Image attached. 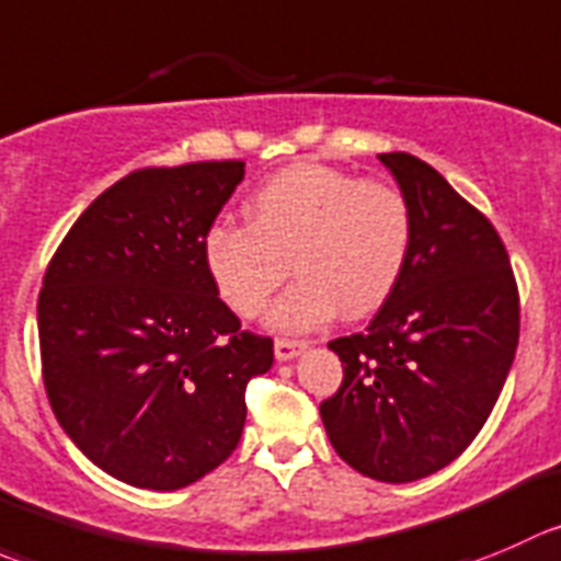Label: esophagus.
<instances>
[{"mask_svg": "<svg viewBox=\"0 0 561 561\" xmlns=\"http://www.w3.org/2000/svg\"><path fill=\"white\" fill-rule=\"evenodd\" d=\"M307 347V342L304 340H287V336H279V340L274 342V353L279 362H290V358H296L298 353Z\"/></svg>", "mask_w": 561, "mask_h": 561, "instance_id": "obj_1", "label": "esophagus"}]
</instances>
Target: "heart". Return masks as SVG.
Wrapping results in <instances>:
<instances>
[{"label": "heart", "mask_w": 561, "mask_h": 561, "mask_svg": "<svg viewBox=\"0 0 561 561\" xmlns=\"http://www.w3.org/2000/svg\"><path fill=\"white\" fill-rule=\"evenodd\" d=\"M247 225L208 227L205 268L219 296L254 318L293 265L298 282L268 314L285 331L323 325L340 307L345 318L383 307L413 243V210L400 186L325 164L271 175L247 203Z\"/></svg>", "instance_id": "b5f03b06"}]
</instances>
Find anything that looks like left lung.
<instances>
[{
    "label": "left lung",
    "instance_id": "obj_1",
    "mask_svg": "<svg viewBox=\"0 0 561 561\" xmlns=\"http://www.w3.org/2000/svg\"><path fill=\"white\" fill-rule=\"evenodd\" d=\"M378 159L411 203V254L373 323L329 342L342 383L320 419L358 474L413 482L466 453L491 416L518 347L520 298L482 210L416 156Z\"/></svg>",
    "mask_w": 561,
    "mask_h": 561
}]
</instances>
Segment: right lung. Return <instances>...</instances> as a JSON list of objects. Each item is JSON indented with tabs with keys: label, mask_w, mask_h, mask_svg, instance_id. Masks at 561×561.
I'll list each match as a JSON object with an SVG mask.
<instances>
[{
	"label": "right lung",
	"mask_w": 561,
	"mask_h": 561,
	"mask_svg": "<svg viewBox=\"0 0 561 561\" xmlns=\"http://www.w3.org/2000/svg\"><path fill=\"white\" fill-rule=\"evenodd\" d=\"M243 161L145 167L108 186L54 252L37 296L43 386L70 442L106 474L178 491L238 447L247 383L274 340L241 329L203 238Z\"/></svg>",
	"instance_id": "obj_1"
}]
</instances>
